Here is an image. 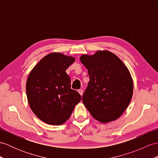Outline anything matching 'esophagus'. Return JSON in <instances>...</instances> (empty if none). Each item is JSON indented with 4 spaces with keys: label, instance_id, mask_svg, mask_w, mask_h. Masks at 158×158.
<instances>
[{
    "label": "esophagus",
    "instance_id": "1",
    "mask_svg": "<svg viewBox=\"0 0 158 158\" xmlns=\"http://www.w3.org/2000/svg\"><path fill=\"white\" fill-rule=\"evenodd\" d=\"M78 92H79V94L80 95L82 96V94H83V90H78Z\"/></svg>",
    "mask_w": 158,
    "mask_h": 158
}]
</instances>
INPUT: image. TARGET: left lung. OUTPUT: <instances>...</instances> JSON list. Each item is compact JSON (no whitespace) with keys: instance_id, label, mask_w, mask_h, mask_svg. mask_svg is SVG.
Returning a JSON list of instances; mask_svg holds the SVG:
<instances>
[{"instance_id":"8db88e82","label":"left lung","mask_w":158,"mask_h":158,"mask_svg":"<svg viewBox=\"0 0 158 158\" xmlns=\"http://www.w3.org/2000/svg\"><path fill=\"white\" fill-rule=\"evenodd\" d=\"M80 60L88 69L90 82L82 96L84 106L96 120H117L131 101L133 82L129 69L114 53L98 50Z\"/></svg>"}]
</instances>
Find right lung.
Returning <instances> with one entry per match:
<instances>
[{"label":"right lung","instance_id":"1","mask_svg":"<svg viewBox=\"0 0 158 158\" xmlns=\"http://www.w3.org/2000/svg\"><path fill=\"white\" fill-rule=\"evenodd\" d=\"M75 58L59 52L46 55L30 72L26 92L31 109L41 121L52 125L64 124L82 97L71 89L67 68Z\"/></svg>","mask_w":158,"mask_h":158}]
</instances>
